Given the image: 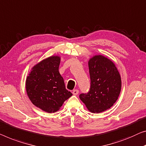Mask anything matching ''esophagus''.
I'll return each instance as SVG.
<instances>
[{
    "instance_id": "esophagus-1",
    "label": "esophagus",
    "mask_w": 146,
    "mask_h": 146,
    "mask_svg": "<svg viewBox=\"0 0 146 146\" xmlns=\"http://www.w3.org/2000/svg\"><path fill=\"white\" fill-rule=\"evenodd\" d=\"M73 95H77L78 94H79V90H77V89H75V90H73Z\"/></svg>"
}]
</instances>
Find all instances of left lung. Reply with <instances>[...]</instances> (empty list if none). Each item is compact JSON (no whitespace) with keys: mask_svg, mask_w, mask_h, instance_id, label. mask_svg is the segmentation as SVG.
I'll return each mask as SVG.
<instances>
[{"mask_svg":"<svg viewBox=\"0 0 146 146\" xmlns=\"http://www.w3.org/2000/svg\"><path fill=\"white\" fill-rule=\"evenodd\" d=\"M90 88L79 98L89 111L99 113L113 106L120 94V73L111 60L102 55H95L88 61Z\"/></svg>","mask_w":146,"mask_h":146,"instance_id":"obj_1","label":"left lung"}]
</instances>
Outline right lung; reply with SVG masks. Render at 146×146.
<instances>
[{
  "label": "right lung",
  "instance_id": "1",
  "mask_svg": "<svg viewBox=\"0 0 146 146\" xmlns=\"http://www.w3.org/2000/svg\"><path fill=\"white\" fill-rule=\"evenodd\" d=\"M60 61L59 56L40 61L32 67L25 81L27 94L33 105L50 113L59 110L73 95L59 72Z\"/></svg>",
  "mask_w": 146,
  "mask_h": 146
}]
</instances>
